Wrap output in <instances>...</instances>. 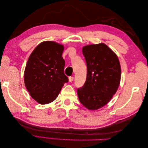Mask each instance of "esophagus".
<instances>
[{
    "label": "esophagus",
    "mask_w": 148,
    "mask_h": 148,
    "mask_svg": "<svg viewBox=\"0 0 148 148\" xmlns=\"http://www.w3.org/2000/svg\"><path fill=\"white\" fill-rule=\"evenodd\" d=\"M73 79H74L73 77H69V82H72L73 81Z\"/></svg>",
    "instance_id": "34e87169"
}]
</instances>
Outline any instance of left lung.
Wrapping results in <instances>:
<instances>
[{"instance_id":"1","label":"left lung","mask_w":148,"mask_h":148,"mask_svg":"<svg viewBox=\"0 0 148 148\" xmlns=\"http://www.w3.org/2000/svg\"><path fill=\"white\" fill-rule=\"evenodd\" d=\"M87 65L86 82L77 89L80 102L89 110L107 104L119 88L121 68L117 56L105 44L83 48Z\"/></svg>"}]
</instances>
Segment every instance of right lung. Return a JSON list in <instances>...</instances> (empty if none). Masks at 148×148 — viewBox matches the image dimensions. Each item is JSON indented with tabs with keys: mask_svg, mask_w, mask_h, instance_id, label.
I'll list each match as a JSON object with an SVG mask.
<instances>
[{
	"mask_svg": "<svg viewBox=\"0 0 148 148\" xmlns=\"http://www.w3.org/2000/svg\"><path fill=\"white\" fill-rule=\"evenodd\" d=\"M64 46L53 41L39 44L31 53L25 70V84L31 96L41 104H49L69 82L64 74Z\"/></svg>",
	"mask_w": 148,
	"mask_h": 148,
	"instance_id": "obj_1",
	"label": "right lung"
}]
</instances>
